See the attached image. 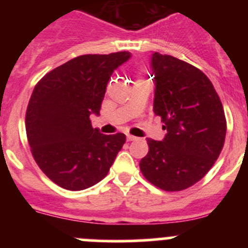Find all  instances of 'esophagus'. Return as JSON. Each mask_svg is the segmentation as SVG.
Instances as JSON below:
<instances>
[{
    "instance_id": "34e87169",
    "label": "esophagus",
    "mask_w": 248,
    "mask_h": 248,
    "mask_svg": "<svg viewBox=\"0 0 248 248\" xmlns=\"http://www.w3.org/2000/svg\"><path fill=\"white\" fill-rule=\"evenodd\" d=\"M126 139H128V141H134V140H137L138 138H137V137H134V135L128 134V135H126Z\"/></svg>"
}]
</instances>
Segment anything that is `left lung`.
I'll list each match as a JSON object with an SVG mask.
<instances>
[{
    "instance_id": "obj_1",
    "label": "left lung",
    "mask_w": 248,
    "mask_h": 248,
    "mask_svg": "<svg viewBox=\"0 0 248 248\" xmlns=\"http://www.w3.org/2000/svg\"><path fill=\"white\" fill-rule=\"evenodd\" d=\"M154 113L168 131L163 141L148 139L140 170L164 191H183L200 181L225 144L226 118L211 80L190 63L155 52Z\"/></svg>"
}]
</instances>
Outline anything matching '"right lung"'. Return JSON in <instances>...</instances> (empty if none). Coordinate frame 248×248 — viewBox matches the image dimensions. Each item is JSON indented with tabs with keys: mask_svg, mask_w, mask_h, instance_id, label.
Masks as SVG:
<instances>
[{
	"mask_svg": "<svg viewBox=\"0 0 248 248\" xmlns=\"http://www.w3.org/2000/svg\"><path fill=\"white\" fill-rule=\"evenodd\" d=\"M129 52L83 54L48 72L33 89L26 110V133L39 169L71 191L103 180L125 143V135H104L92 126L114 69Z\"/></svg>",
	"mask_w": 248,
	"mask_h": 248,
	"instance_id": "1",
	"label": "right lung"
}]
</instances>
